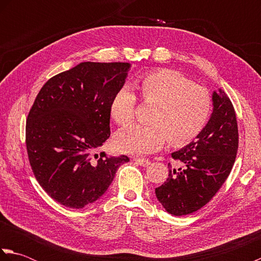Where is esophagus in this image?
I'll return each instance as SVG.
<instances>
[{"label":"esophagus","mask_w":261,"mask_h":261,"mask_svg":"<svg viewBox=\"0 0 261 261\" xmlns=\"http://www.w3.org/2000/svg\"><path fill=\"white\" fill-rule=\"evenodd\" d=\"M135 162L138 164V165H140V166H142V167H146V166H148V165H150V160L149 159H140V158H138V159H134Z\"/></svg>","instance_id":"esophagus-1"}]
</instances>
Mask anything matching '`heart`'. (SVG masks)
I'll return each instance as SVG.
<instances>
[{
  "mask_svg": "<svg viewBox=\"0 0 261 261\" xmlns=\"http://www.w3.org/2000/svg\"><path fill=\"white\" fill-rule=\"evenodd\" d=\"M141 99L156 104L151 124L135 123L115 136V145L122 152L143 156L162 148L165 142L176 147L192 142L206 126L212 113L213 99L210 91L194 84L173 69L148 73L135 82ZM137 96L127 86L115 93L110 108L113 121L125 125L134 120Z\"/></svg>",
  "mask_w": 261,
  "mask_h": 261,
  "instance_id": "obj_1",
  "label": "heart"
}]
</instances>
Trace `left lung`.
Here are the masks:
<instances>
[{"mask_svg":"<svg viewBox=\"0 0 261 261\" xmlns=\"http://www.w3.org/2000/svg\"><path fill=\"white\" fill-rule=\"evenodd\" d=\"M213 112L204 130L171 157L169 174L156 196L169 214L187 215L206 205L224 184L239 146L234 108L224 91L214 92Z\"/></svg>","mask_w":261,"mask_h":261,"instance_id":"8db88e82","label":"left lung"}]
</instances>
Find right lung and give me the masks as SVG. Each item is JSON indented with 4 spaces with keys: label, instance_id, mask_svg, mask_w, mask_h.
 <instances>
[{
    "label": "right lung",
    "instance_id": "add662e5",
    "mask_svg": "<svg viewBox=\"0 0 261 261\" xmlns=\"http://www.w3.org/2000/svg\"><path fill=\"white\" fill-rule=\"evenodd\" d=\"M129 63L85 62L51 77L33 102L25 145L33 175L49 196L83 208L107 192L124 154L95 153L109 139L110 108Z\"/></svg>",
    "mask_w": 261,
    "mask_h": 261
}]
</instances>
